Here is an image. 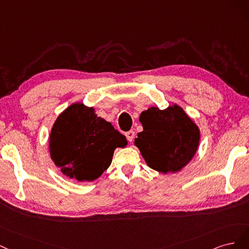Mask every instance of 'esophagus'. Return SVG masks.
<instances>
[{
  "instance_id": "esophagus-1",
  "label": "esophagus",
  "mask_w": 249,
  "mask_h": 249,
  "mask_svg": "<svg viewBox=\"0 0 249 249\" xmlns=\"http://www.w3.org/2000/svg\"><path fill=\"white\" fill-rule=\"evenodd\" d=\"M125 136H126V139H127L128 142H132L133 139H134V136H135V133H134L133 130H129V131H127L125 133Z\"/></svg>"
}]
</instances>
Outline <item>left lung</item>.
Returning a JSON list of instances; mask_svg holds the SVG:
<instances>
[{
    "mask_svg": "<svg viewBox=\"0 0 249 249\" xmlns=\"http://www.w3.org/2000/svg\"><path fill=\"white\" fill-rule=\"evenodd\" d=\"M140 121L143 130L138 133L135 145L153 170L178 172L196 154L199 130L180 107H151L142 111Z\"/></svg>",
    "mask_w": 249,
    "mask_h": 249,
    "instance_id": "left-lung-1",
    "label": "left lung"
}]
</instances>
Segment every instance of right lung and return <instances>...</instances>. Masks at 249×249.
Returning <instances> with one entry per match:
<instances>
[{"label":"right lung","mask_w":249,"mask_h":249,"mask_svg":"<svg viewBox=\"0 0 249 249\" xmlns=\"http://www.w3.org/2000/svg\"><path fill=\"white\" fill-rule=\"evenodd\" d=\"M126 145L123 134L82 103L64 110L50 135L53 161L66 177L81 182L100 177L110 165L115 149Z\"/></svg>","instance_id":"obj_1"}]
</instances>
